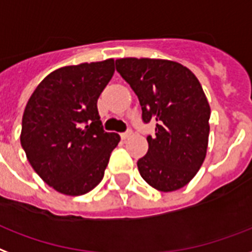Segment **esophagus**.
Listing matches in <instances>:
<instances>
[{
  "instance_id": "1",
  "label": "esophagus",
  "mask_w": 252,
  "mask_h": 252,
  "mask_svg": "<svg viewBox=\"0 0 252 252\" xmlns=\"http://www.w3.org/2000/svg\"><path fill=\"white\" fill-rule=\"evenodd\" d=\"M131 130H127L126 132H122V134H121V138H122V139H128V138L131 136Z\"/></svg>"
}]
</instances>
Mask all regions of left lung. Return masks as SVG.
Returning <instances> with one entry per match:
<instances>
[{
	"instance_id": "1",
	"label": "left lung",
	"mask_w": 252,
	"mask_h": 252,
	"mask_svg": "<svg viewBox=\"0 0 252 252\" xmlns=\"http://www.w3.org/2000/svg\"><path fill=\"white\" fill-rule=\"evenodd\" d=\"M116 68L135 92L144 124L157 121L140 176L160 192L183 188L205 160L210 106L192 71L172 60L124 58Z\"/></svg>"
}]
</instances>
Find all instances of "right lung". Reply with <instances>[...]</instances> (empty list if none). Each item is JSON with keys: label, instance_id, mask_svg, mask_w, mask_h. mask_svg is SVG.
<instances>
[{"label": "right lung", "instance_id": "right-lung-1", "mask_svg": "<svg viewBox=\"0 0 252 252\" xmlns=\"http://www.w3.org/2000/svg\"><path fill=\"white\" fill-rule=\"evenodd\" d=\"M113 73V59L59 68L42 80L25 108L21 144L27 160L63 194L80 196L97 187L121 140L104 131L97 110Z\"/></svg>", "mask_w": 252, "mask_h": 252}]
</instances>
